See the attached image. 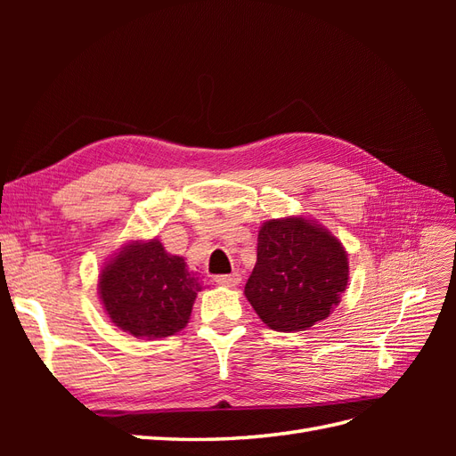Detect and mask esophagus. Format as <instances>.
<instances>
[{"label":"esophagus","mask_w":456,"mask_h":456,"mask_svg":"<svg viewBox=\"0 0 456 456\" xmlns=\"http://www.w3.org/2000/svg\"><path fill=\"white\" fill-rule=\"evenodd\" d=\"M215 281L218 285H224V287H236L241 281V273L240 272H232V273H223V275H216Z\"/></svg>","instance_id":"34e87169"}]
</instances>
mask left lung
Returning <instances> with one entry per match:
<instances>
[{"label":"left lung","mask_w":456,"mask_h":456,"mask_svg":"<svg viewBox=\"0 0 456 456\" xmlns=\"http://www.w3.org/2000/svg\"><path fill=\"white\" fill-rule=\"evenodd\" d=\"M348 285V255L315 220L272 218L258 230L256 265L245 297L280 333L306 330L325 320Z\"/></svg>","instance_id":"obj_1"}]
</instances>
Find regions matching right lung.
Instances as JSON below:
<instances>
[{
	"label": "right lung",
	"mask_w": 456,
	"mask_h": 456,
	"mask_svg": "<svg viewBox=\"0 0 456 456\" xmlns=\"http://www.w3.org/2000/svg\"><path fill=\"white\" fill-rule=\"evenodd\" d=\"M201 283L183 256L158 238L129 241L99 273L102 306L116 327L133 337L165 338L184 329Z\"/></svg>",
	"instance_id": "add662e5"
}]
</instances>
